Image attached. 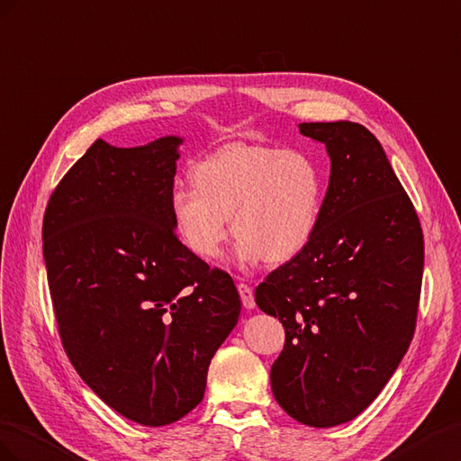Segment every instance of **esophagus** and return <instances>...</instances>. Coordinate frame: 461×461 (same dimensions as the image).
<instances>
[{"instance_id": "34e87169", "label": "esophagus", "mask_w": 461, "mask_h": 461, "mask_svg": "<svg viewBox=\"0 0 461 461\" xmlns=\"http://www.w3.org/2000/svg\"><path fill=\"white\" fill-rule=\"evenodd\" d=\"M238 292H240L243 307L245 309H255V294H253V289L249 287L247 284H240L238 285Z\"/></svg>"}]
</instances>
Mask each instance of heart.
I'll return each instance as SVG.
<instances>
[{
    "instance_id": "b5f03b06",
    "label": "heart",
    "mask_w": 461,
    "mask_h": 461,
    "mask_svg": "<svg viewBox=\"0 0 461 461\" xmlns=\"http://www.w3.org/2000/svg\"><path fill=\"white\" fill-rule=\"evenodd\" d=\"M193 185H177L169 210L179 240L204 260L220 257L230 235H240V265H282L299 257L317 233L322 174L301 150L265 144H228L193 167Z\"/></svg>"
}]
</instances>
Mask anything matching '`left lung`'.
I'll list each match as a JSON object with an SVG mask.
<instances>
[{
    "label": "left lung",
    "mask_w": 461,
    "mask_h": 461,
    "mask_svg": "<svg viewBox=\"0 0 461 461\" xmlns=\"http://www.w3.org/2000/svg\"><path fill=\"white\" fill-rule=\"evenodd\" d=\"M299 133L330 156L321 221L255 301L285 330L270 369L276 402L299 423L328 429L366 410L410 348L425 247L410 196L369 129L299 123Z\"/></svg>",
    "instance_id": "left-lung-1"
}]
</instances>
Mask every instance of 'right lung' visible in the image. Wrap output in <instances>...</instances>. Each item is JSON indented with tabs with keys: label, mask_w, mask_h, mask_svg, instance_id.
<instances>
[{
	"label": "right lung",
	"mask_w": 461,
	"mask_h": 461,
	"mask_svg": "<svg viewBox=\"0 0 461 461\" xmlns=\"http://www.w3.org/2000/svg\"><path fill=\"white\" fill-rule=\"evenodd\" d=\"M181 142L98 139L51 193L42 226L65 353L102 402L144 427L201 403L210 359L241 312L231 276L176 235Z\"/></svg>",
	"instance_id": "right-lung-1"
}]
</instances>
